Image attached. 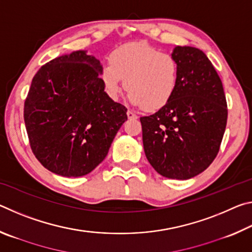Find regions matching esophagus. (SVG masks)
Returning a JSON list of instances; mask_svg holds the SVG:
<instances>
[{
	"label": "esophagus",
	"mask_w": 252,
	"mask_h": 252,
	"mask_svg": "<svg viewBox=\"0 0 252 252\" xmlns=\"http://www.w3.org/2000/svg\"><path fill=\"white\" fill-rule=\"evenodd\" d=\"M126 116L129 119H136V118H138V116H136L134 112H132V111H130V110L126 112Z\"/></svg>",
	"instance_id": "esophagus-1"
}]
</instances>
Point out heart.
<instances>
[{"instance_id": "1", "label": "heart", "mask_w": 252, "mask_h": 252, "mask_svg": "<svg viewBox=\"0 0 252 252\" xmlns=\"http://www.w3.org/2000/svg\"><path fill=\"white\" fill-rule=\"evenodd\" d=\"M179 66L172 54L146 43H129L114 50L110 63L101 70L106 93L117 100L122 80L133 105L157 110L171 99L178 82Z\"/></svg>"}]
</instances>
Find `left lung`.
Masks as SVG:
<instances>
[{
	"label": "left lung",
	"instance_id": "1",
	"mask_svg": "<svg viewBox=\"0 0 252 252\" xmlns=\"http://www.w3.org/2000/svg\"><path fill=\"white\" fill-rule=\"evenodd\" d=\"M179 66L176 90L167 103L141 117L148 161L169 179L187 180L203 172L215 160L227 126L222 82L210 60L192 46H176Z\"/></svg>",
	"mask_w": 252,
	"mask_h": 252
}]
</instances>
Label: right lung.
Returning <instances> with one entry per match:
<instances>
[{
  "label": "right lung",
  "mask_w": 252,
  "mask_h": 252,
  "mask_svg": "<svg viewBox=\"0 0 252 252\" xmlns=\"http://www.w3.org/2000/svg\"><path fill=\"white\" fill-rule=\"evenodd\" d=\"M102 64L75 51L36 72L24 103V122L36 159L59 176L82 177L104 160L127 120L126 108L104 91Z\"/></svg>",
  "instance_id": "add662e5"
}]
</instances>
